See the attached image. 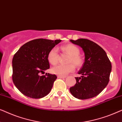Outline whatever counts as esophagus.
<instances>
[{
  "instance_id": "1",
  "label": "esophagus",
  "mask_w": 122,
  "mask_h": 122,
  "mask_svg": "<svg viewBox=\"0 0 122 122\" xmlns=\"http://www.w3.org/2000/svg\"><path fill=\"white\" fill-rule=\"evenodd\" d=\"M57 76L58 78H65L66 77V76Z\"/></svg>"
}]
</instances>
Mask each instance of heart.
<instances>
[{
    "label": "heart",
    "mask_w": 122,
    "mask_h": 122,
    "mask_svg": "<svg viewBox=\"0 0 122 122\" xmlns=\"http://www.w3.org/2000/svg\"><path fill=\"white\" fill-rule=\"evenodd\" d=\"M61 49L70 56L68 58V63L69 64L64 65L59 64L51 69V71L58 76H65L69 73L74 71L75 66H81L83 63V59L79 54L80 51L77 46L73 44H68L61 46ZM48 61L52 65L56 64L58 61V50L56 48L51 49L48 54Z\"/></svg>",
    "instance_id": "1"
}]
</instances>
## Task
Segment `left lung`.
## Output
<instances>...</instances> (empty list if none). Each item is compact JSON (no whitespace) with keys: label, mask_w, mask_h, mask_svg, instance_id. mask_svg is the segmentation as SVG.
<instances>
[{"label":"left lung","mask_w":122,"mask_h":122,"mask_svg":"<svg viewBox=\"0 0 122 122\" xmlns=\"http://www.w3.org/2000/svg\"><path fill=\"white\" fill-rule=\"evenodd\" d=\"M82 48L85 61L76 77V84L70 88L71 94L79 99L94 97L101 93L109 81L112 64L106 51L96 43L86 39L70 41Z\"/></svg>","instance_id":"8db88e82"}]
</instances>
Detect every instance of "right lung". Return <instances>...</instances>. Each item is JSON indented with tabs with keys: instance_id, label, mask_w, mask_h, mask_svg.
<instances>
[{
	"instance_id": "1",
	"label": "right lung",
	"mask_w": 122,
	"mask_h": 122,
	"mask_svg": "<svg viewBox=\"0 0 122 122\" xmlns=\"http://www.w3.org/2000/svg\"><path fill=\"white\" fill-rule=\"evenodd\" d=\"M61 41L42 38L34 39L21 46L14 54L12 79L22 94L35 99L49 94L57 76L49 73L41 76L40 74L49 69L48 53Z\"/></svg>"
}]
</instances>
